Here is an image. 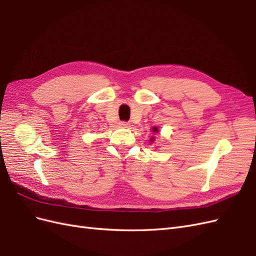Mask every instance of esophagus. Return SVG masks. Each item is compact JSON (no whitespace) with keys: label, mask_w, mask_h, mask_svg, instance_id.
<instances>
[{"label":"esophagus","mask_w":256,"mask_h":256,"mask_svg":"<svg viewBox=\"0 0 256 256\" xmlns=\"http://www.w3.org/2000/svg\"><path fill=\"white\" fill-rule=\"evenodd\" d=\"M120 126L122 128H128L129 127V122H120Z\"/></svg>","instance_id":"esophagus-1"}]
</instances>
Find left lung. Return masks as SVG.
Wrapping results in <instances>:
<instances>
[{
  "mask_svg": "<svg viewBox=\"0 0 256 256\" xmlns=\"http://www.w3.org/2000/svg\"><path fill=\"white\" fill-rule=\"evenodd\" d=\"M158 131H159L158 127H156V126H154V127H152V132H154V134H156V132H158ZM154 141V136L150 138V143H152Z\"/></svg>",
  "mask_w": 256,
  "mask_h": 256,
  "instance_id": "obj_1",
  "label": "left lung"
}]
</instances>
